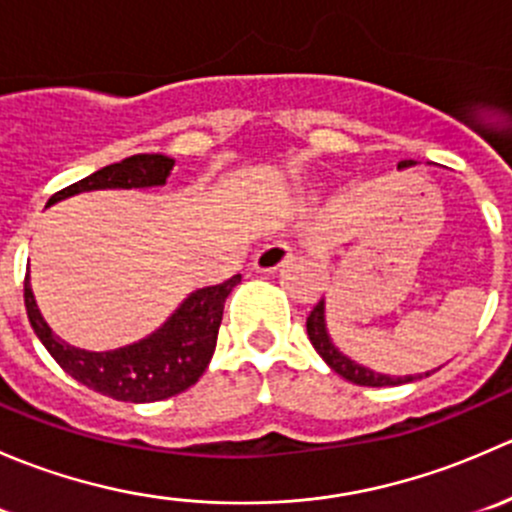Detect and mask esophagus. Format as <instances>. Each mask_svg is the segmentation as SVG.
Returning <instances> with one entry per match:
<instances>
[{
  "label": "esophagus",
  "mask_w": 512,
  "mask_h": 512,
  "mask_svg": "<svg viewBox=\"0 0 512 512\" xmlns=\"http://www.w3.org/2000/svg\"><path fill=\"white\" fill-rule=\"evenodd\" d=\"M289 257H292V245H289V242L277 240L262 247V250L255 255V262H252V265H255L257 272H277Z\"/></svg>",
  "instance_id": "obj_1"
}]
</instances>
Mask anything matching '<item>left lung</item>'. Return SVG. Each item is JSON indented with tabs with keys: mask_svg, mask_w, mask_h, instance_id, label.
<instances>
[{
	"mask_svg": "<svg viewBox=\"0 0 512 512\" xmlns=\"http://www.w3.org/2000/svg\"><path fill=\"white\" fill-rule=\"evenodd\" d=\"M414 160H401L399 168H411ZM307 334L312 347L317 349V354L327 361V366L332 371H337L339 376H344L347 381L359 386H401V384H411V381L423 379V374H406V376H391V374H381V371L369 369V366L356 364L354 359H349L347 354H342L337 349V344L332 342L327 329V312H324V299L317 304V307L309 312L307 317ZM431 371H426V376Z\"/></svg>",
	"mask_w": 512,
	"mask_h": 512,
	"instance_id": "8db88e82",
	"label": "left lung"
}]
</instances>
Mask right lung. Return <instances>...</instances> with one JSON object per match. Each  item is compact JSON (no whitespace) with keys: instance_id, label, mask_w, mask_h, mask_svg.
Returning a JSON list of instances; mask_svg holds the SVG:
<instances>
[{"instance_id":"obj_1","label":"right lung","mask_w":512,"mask_h":512,"mask_svg":"<svg viewBox=\"0 0 512 512\" xmlns=\"http://www.w3.org/2000/svg\"><path fill=\"white\" fill-rule=\"evenodd\" d=\"M173 165V158L160 153H138L59 190L46 205L91 190L158 188L168 183ZM240 280L242 277L235 275L223 285L195 289L156 332L111 352H89V349L71 347L69 342L56 337L36 307L29 275L24 280V304L34 334L66 374L116 401L151 404L190 389L203 376L218 344L225 299Z\"/></svg>"}]
</instances>
